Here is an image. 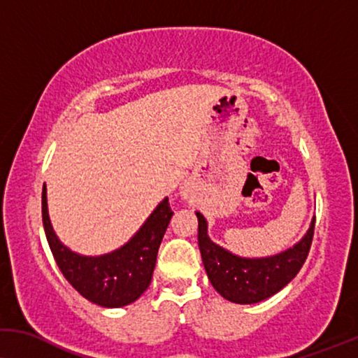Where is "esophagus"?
<instances>
[{
  "label": "esophagus",
  "mask_w": 358,
  "mask_h": 358,
  "mask_svg": "<svg viewBox=\"0 0 358 358\" xmlns=\"http://www.w3.org/2000/svg\"><path fill=\"white\" fill-rule=\"evenodd\" d=\"M180 194L183 196V198H188V194H189L188 186H183V188H181V191H180Z\"/></svg>",
  "instance_id": "obj_1"
}]
</instances>
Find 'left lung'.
Masks as SVG:
<instances>
[{
	"label": "left lung",
	"mask_w": 358,
	"mask_h": 358,
	"mask_svg": "<svg viewBox=\"0 0 358 358\" xmlns=\"http://www.w3.org/2000/svg\"><path fill=\"white\" fill-rule=\"evenodd\" d=\"M196 217L201 258L210 284L225 300L240 305L258 303L284 289L303 266L315 231L313 217L303 238L290 248L266 258H243L214 243L208 220L198 210Z\"/></svg>",
	"instance_id": "1"
}]
</instances>
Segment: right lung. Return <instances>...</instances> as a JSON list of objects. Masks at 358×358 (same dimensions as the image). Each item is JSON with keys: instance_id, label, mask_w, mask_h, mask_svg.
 Masks as SVG:
<instances>
[{"instance_id": "1", "label": "right lung", "mask_w": 358, "mask_h": 358, "mask_svg": "<svg viewBox=\"0 0 358 358\" xmlns=\"http://www.w3.org/2000/svg\"><path fill=\"white\" fill-rule=\"evenodd\" d=\"M172 215L169 198H165L123 246L112 253L84 256L69 250L55 234L48 215L47 186L42 191L43 229L59 271L84 299L105 308L127 306L144 294Z\"/></svg>"}]
</instances>
